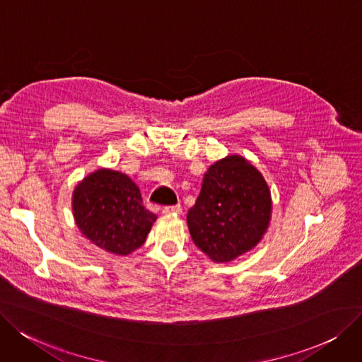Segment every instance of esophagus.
<instances>
[{"instance_id":"esophagus-1","label":"esophagus","mask_w":362,"mask_h":362,"mask_svg":"<svg viewBox=\"0 0 362 362\" xmlns=\"http://www.w3.org/2000/svg\"><path fill=\"white\" fill-rule=\"evenodd\" d=\"M182 212V208L180 205H175V206H165L162 214L169 216V215H180Z\"/></svg>"}]
</instances>
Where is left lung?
Instances as JSON below:
<instances>
[{
  "label": "left lung",
  "mask_w": 362,
  "mask_h": 362,
  "mask_svg": "<svg viewBox=\"0 0 362 362\" xmlns=\"http://www.w3.org/2000/svg\"><path fill=\"white\" fill-rule=\"evenodd\" d=\"M272 218L270 189L250 160L230 154L205 172L187 224L196 247L215 263H228L263 239Z\"/></svg>",
  "instance_id": "1"
}]
</instances>
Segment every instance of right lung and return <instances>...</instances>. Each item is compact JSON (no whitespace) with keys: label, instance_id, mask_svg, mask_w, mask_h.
<instances>
[{"label":"right lung","instance_id":"add662e5","mask_svg":"<svg viewBox=\"0 0 362 362\" xmlns=\"http://www.w3.org/2000/svg\"><path fill=\"white\" fill-rule=\"evenodd\" d=\"M72 215L86 239L123 257L142 247L157 220L144 208L138 185L126 173L108 168L89 173L76 185Z\"/></svg>","mask_w":362,"mask_h":362}]
</instances>
